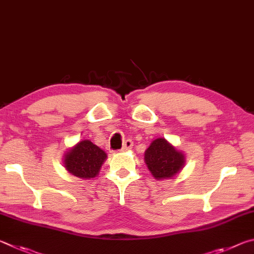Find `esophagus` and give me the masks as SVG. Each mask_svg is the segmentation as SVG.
<instances>
[{
    "label": "esophagus",
    "instance_id": "obj_1",
    "mask_svg": "<svg viewBox=\"0 0 254 254\" xmlns=\"http://www.w3.org/2000/svg\"><path fill=\"white\" fill-rule=\"evenodd\" d=\"M132 146H134V143H132V140L130 139H127L124 141L123 144V148H122V152H126V150H129Z\"/></svg>",
    "mask_w": 254,
    "mask_h": 254
}]
</instances>
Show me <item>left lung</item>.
<instances>
[{
    "instance_id": "1",
    "label": "left lung",
    "mask_w": 254,
    "mask_h": 254,
    "mask_svg": "<svg viewBox=\"0 0 254 254\" xmlns=\"http://www.w3.org/2000/svg\"><path fill=\"white\" fill-rule=\"evenodd\" d=\"M145 162L156 180L171 179L184 165V155L167 143L166 139L157 138L145 152Z\"/></svg>"
}]
</instances>
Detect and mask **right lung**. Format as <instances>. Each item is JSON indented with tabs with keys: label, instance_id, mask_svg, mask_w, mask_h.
Returning <instances> with one entry per match:
<instances>
[{
	"label": "right lung",
	"instance_id": "add662e5",
	"mask_svg": "<svg viewBox=\"0 0 254 254\" xmlns=\"http://www.w3.org/2000/svg\"><path fill=\"white\" fill-rule=\"evenodd\" d=\"M107 155L90 140H81L64 157V165L79 179H92L99 172Z\"/></svg>",
	"mask_w": 254,
	"mask_h": 254
}]
</instances>
